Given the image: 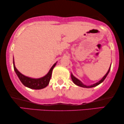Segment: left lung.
Wrapping results in <instances>:
<instances>
[{"label":"left lung","instance_id":"1","mask_svg":"<svg viewBox=\"0 0 124 124\" xmlns=\"http://www.w3.org/2000/svg\"><path fill=\"white\" fill-rule=\"evenodd\" d=\"M110 69H111V67H110L109 68V69H108V72H107V73L106 74V75H105V76H104V77H103V78L101 79V81H99V82H98L97 83H96V84H94V85H91V86H86V85H85L83 84L81 82V81L79 80V79H78L77 78H76L75 77H74V76H73L72 74H71V77H72V79L73 82L74 83V84H75L76 85L79 86H81V87H86V88L93 87H95V86H98V85H99L100 84H101V82H103V81L104 80L105 78H106L108 74L109 73V70H110Z\"/></svg>","mask_w":124,"mask_h":124}]
</instances>
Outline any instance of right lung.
<instances>
[{
  "mask_svg": "<svg viewBox=\"0 0 124 124\" xmlns=\"http://www.w3.org/2000/svg\"><path fill=\"white\" fill-rule=\"evenodd\" d=\"M56 64V63L54 64V65L50 69L49 72L45 76L40 78L35 79L25 76L23 74H22L20 72H18V70L15 67L14 64V59H13V68H14V70L17 74V75L18 77L19 78L20 80L21 81L22 84L26 86V87H28L30 88V89L35 90L43 89V88L46 87L48 85L49 82H50L51 77L52 70H53L54 68L55 67Z\"/></svg>",
  "mask_w": 124,
  "mask_h": 124,
  "instance_id": "1",
  "label": "right lung"
}]
</instances>
